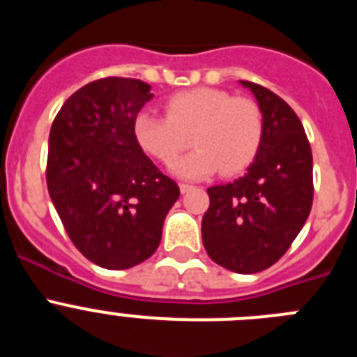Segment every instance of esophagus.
<instances>
[{"label":"esophagus","mask_w":357,"mask_h":357,"mask_svg":"<svg viewBox=\"0 0 357 357\" xmlns=\"http://www.w3.org/2000/svg\"><path fill=\"white\" fill-rule=\"evenodd\" d=\"M191 189H195V185L184 184V182H182V184H181V191H182V193H188V191H191Z\"/></svg>","instance_id":"esophagus-1"}]
</instances>
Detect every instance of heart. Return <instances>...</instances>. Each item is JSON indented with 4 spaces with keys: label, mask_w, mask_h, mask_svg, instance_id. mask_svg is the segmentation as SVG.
<instances>
[{
    "label": "heart",
    "mask_w": 357,
    "mask_h": 357,
    "mask_svg": "<svg viewBox=\"0 0 357 357\" xmlns=\"http://www.w3.org/2000/svg\"><path fill=\"white\" fill-rule=\"evenodd\" d=\"M134 134L148 155L172 164L189 146H197L173 164L184 178H204L220 169L222 175L245 172L259 153L264 116L259 103L232 96L223 89L197 87L166 100V116L144 110L134 121Z\"/></svg>",
    "instance_id": "obj_1"
}]
</instances>
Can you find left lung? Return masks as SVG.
Instances as JSON below:
<instances>
[{
  "mask_svg": "<svg viewBox=\"0 0 357 357\" xmlns=\"http://www.w3.org/2000/svg\"><path fill=\"white\" fill-rule=\"evenodd\" d=\"M264 116L259 153L245 176L207 189L209 209L202 241L211 259L236 273H257L275 264L298 236L313 206V153L295 110L254 82Z\"/></svg>",
  "mask_w": 357,
  "mask_h": 357,
  "instance_id": "1",
  "label": "left lung"
}]
</instances>
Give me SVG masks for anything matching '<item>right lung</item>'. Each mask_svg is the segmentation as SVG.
<instances>
[{"instance_id":"1","label":"right lung","mask_w":357,"mask_h":357,"mask_svg":"<svg viewBox=\"0 0 357 357\" xmlns=\"http://www.w3.org/2000/svg\"><path fill=\"white\" fill-rule=\"evenodd\" d=\"M151 98L141 80L100 78L66 100L50 130L53 206L78 252L107 270L146 261L181 197L135 139L134 121Z\"/></svg>"}]
</instances>
